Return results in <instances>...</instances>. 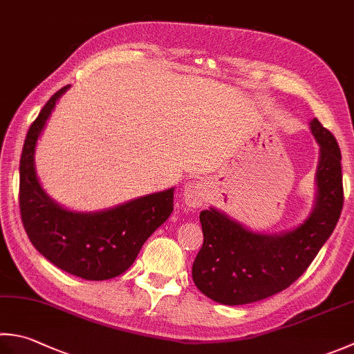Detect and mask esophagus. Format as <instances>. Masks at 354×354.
Here are the masks:
<instances>
[{"label": "esophagus", "instance_id": "obj_1", "mask_svg": "<svg viewBox=\"0 0 354 354\" xmlns=\"http://www.w3.org/2000/svg\"><path fill=\"white\" fill-rule=\"evenodd\" d=\"M207 196H209V189H207V183L204 179H193V181L185 184L184 199L189 207L198 209L199 205L205 203Z\"/></svg>", "mask_w": 354, "mask_h": 354}]
</instances>
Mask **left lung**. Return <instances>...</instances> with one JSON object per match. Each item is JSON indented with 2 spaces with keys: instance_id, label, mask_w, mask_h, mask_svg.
<instances>
[{
  "instance_id": "1",
  "label": "left lung",
  "mask_w": 354,
  "mask_h": 354,
  "mask_svg": "<svg viewBox=\"0 0 354 354\" xmlns=\"http://www.w3.org/2000/svg\"><path fill=\"white\" fill-rule=\"evenodd\" d=\"M310 126L321 145V159L316 207L306 223L272 236L247 230L214 209L201 212L204 244L192 276L210 299L242 306L282 292L306 272L333 233L344 205L341 150L316 118Z\"/></svg>"
}]
</instances>
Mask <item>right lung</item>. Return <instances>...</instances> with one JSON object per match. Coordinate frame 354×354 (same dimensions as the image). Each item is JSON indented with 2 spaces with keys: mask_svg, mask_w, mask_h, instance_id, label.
Instances as JSON below:
<instances>
[{
  "mask_svg": "<svg viewBox=\"0 0 354 354\" xmlns=\"http://www.w3.org/2000/svg\"><path fill=\"white\" fill-rule=\"evenodd\" d=\"M41 109L27 131L19 159V212L33 247L53 266L88 281L120 276L133 264L144 242L173 210V189L138 198L100 213L62 209L46 195L35 173V145L59 96Z\"/></svg>",
  "mask_w": 354,
  "mask_h": 354,
  "instance_id": "add662e5",
  "label": "right lung"
}]
</instances>
